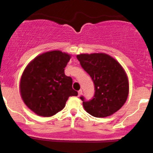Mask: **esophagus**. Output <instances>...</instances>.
Wrapping results in <instances>:
<instances>
[{
    "label": "esophagus",
    "mask_w": 153,
    "mask_h": 153,
    "mask_svg": "<svg viewBox=\"0 0 153 153\" xmlns=\"http://www.w3.org/2000/svg\"><path fill=\"white\" fill-rule=\"evenodd\" d=\"M82 90H79V91H78V95H79V96H80L81 95V94H82Z\"/></svg>",
    "instance_id": "esophagus-1"
}]
</instances>
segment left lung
Returning a JSON list of instances; mask_svg holds the SVG:
<instances>
[{"label": "left lung", "mask_w": 153, "mask_h": 153, "mask_svg": "<svg viewBox=\"0 0 153 153\" xmlns=\"http://www.w3.org/2000/svg\"><path fill=\"white\" fill-rule=\"evenodd\" d=\"M76 58L94 86L91 99L80 97L87 113L97 118L116 113L124 105L128 95V80L121 65L104 53L81 54Z\"/></svg>", "instance_id": "left-lung-1"}]
</instances>
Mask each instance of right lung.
I'll return each instance as SVG.
<instances>
[{
  "label": "right lung",
  "mask_w": 153,
  "mask_h": 153,
  "mask_svg": "<svg viewBox=\"0 0 153 153\" xmlns=\"http://www.w3.org/2000/svg\"><path fill=\"white\" fill-rule=\"evenodd\" d=\"M68 54L52 51L36 57L24 71L20 82L23 101L39 116L49 117L63 110L70 96H77L72 78L65 74Z\"/></svg>",
  "instance_id": "1"
}]
</instances>
